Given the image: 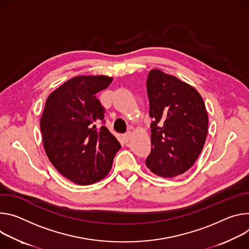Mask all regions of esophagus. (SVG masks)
Wrapping results in <instances>:
<instances>
[{"instance_id": "esophagus-1", "label": "esophagus", "mask_w": 249, "mask_h": 249, "mask_svg": "<svg viewBox=\"0 0 249 249\" xmlns=\"http://www.w3.org/2000/svg\"><path fill=\"white\" fill-rule=\"evenodd\" d=\"M130 137H131V132L128 131V132H126L123 135V140H124V142H127L130 140Z\"/></svg>"}]
</instances>
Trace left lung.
<instances>
[{"label": "left lung", "instance_id": "left-lung-1", "mask_svg": "<svg viewBox=\"0 0 249 249\" xmlns=\"http://www.w3.org/2000/svg\"><path fill=\"white\" fill-rule=\"evenodd\" d=\"M146 88L153 120L146 166L163 178L180 176L203 150L209 124L205 103L194 87L159 69L150 70Z\"/></svg>", "mask_w": 249, "mask_h": 249}]
</instances>
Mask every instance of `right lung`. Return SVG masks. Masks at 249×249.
I'll return each mask as SVG.
<instances>
[{
    "label": "right lung",
    "instance_id": "right-lung-1",
    "mask_svg": "<svg viewBox=\"0 0 249 249\" xmlns=\"http://www.w3.org/2000/svg\"><path fill=\"white\" fill-rule=\"evenodd\" d=\"M112 81L105 75L76 76L46 100L40 119L46 155L61 175L77 185L104 179L121 148L106 126H97L105 109L96 94Z\"/></svg>",
    "mask_w": 249,
    "mask_h": 249
}]
</instances>
